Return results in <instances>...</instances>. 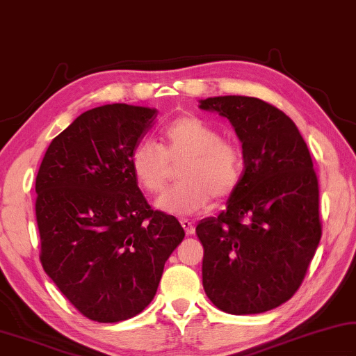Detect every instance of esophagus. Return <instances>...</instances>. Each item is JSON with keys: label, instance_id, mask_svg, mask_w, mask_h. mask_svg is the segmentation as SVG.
Here are the masks:
<instances>
[{"label": "esophagus", "instance_id": "esophagus-1", "mask_svg": "<svg viewBox=\"0 0 356 356\" xmlns=\"http://www.w3.org/2000/svg\"><path fill=\"white\" fill-rule=\"evenodd\" d=\"M181 227L184 228V232H186V234H188V236H192V234L195 233L194 223H192V222L188 220V219H183V220H181Z\"/></svg>", "mask_w": 356, "mask_h": 356}]
</instances>
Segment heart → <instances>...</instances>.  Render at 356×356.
I'll return each instance as SVG.
<instances>
[{
	"mask_svg": "<svg viewBox=\"0 0 356 356\" xmlns=\"http://www.w3.org/2000/svg\"><path fill=\"white\" fill-rule=\"evenodd\" d=\"M179 167V184L164 192L156 207L175 216H191L214 198H225L238 188L244 173L242 149L222 139L219 129L197 115H183L168 123L161 143L143 139L136 143L129 165L136 181L148 194H158L170 179L172 165Z\"/></svg>",
	"mask_w": 356,
	"mask_h": 356,
	"instance_id": "heart-1",
	"label": "heart"
}]
</instances>
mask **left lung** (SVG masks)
Wrapping results in <instances>:
<instances>
[{"label":"left lung","mask_w":356,"mask_h":356,"mask_svg":"<svg viewBox=\"0 0 356 356\" xmlns=\"http://www.w3.org/2000/svg\"><path fill=\"white\" fill-rule=\"evenodd\" d=\"M233 124L244 173L227 209L200 220L203 288L217 308L245 316L270 311L300 288L322 236L319 184L296 123L253 97L200 99Z\"/></svg>","instance_id":"8db88e82"}]
</instances>
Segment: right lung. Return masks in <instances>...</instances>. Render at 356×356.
Returning a JSON list of instances; mask_svg holds the SVG:
<instances>
[{"mask_svg":"<svg viewBox=\"0 0 356 356\" xmlns=\"http://www.w3.org/2000/svg\"><path fill=\"white\" fill-rule=\"evenodd\" d=\"M158 115L124 103L86 111L49 143L35 178L40 263L87 319L115 323L148 307L184 239L147 203L129 156Z\"/></svg>","mask_w":356,"mask_h":356,"instance_id":"obj_1","label":"right lung"}]
</instances>
